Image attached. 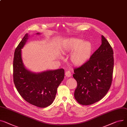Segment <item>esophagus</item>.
Returning a JSON list of instances; mask_svg holds the SVG:
<instances>
[{
	"mask_svg": "<svg viewBox=\"0 0 127 127\" xmlns=\"http://www.w3.org/2000/svg\"><path fill=\"white\" fill-rule=\"evenodd\" d=\"M65 75L67 77H70V76L71 75V73L69 71H66L65 72Z\"/></svg>",
	"mask_w": 127,
	"mask_h": 127,
	"instance_id": "34e87169",
	"label": "esophagus"
}]
</instances>
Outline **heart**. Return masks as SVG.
<instances>
[{
  "mask_svg": "<svg viewBox=\"0 0 127 127\" xmlns=\"http://www.w3.org/2000/svg\"><path fill=\"white\" fill-rule=\"evenodd\" d=\"M92 46L89 41H83L80 39H71L65 41L62 47L63 54H70V60L75 66H80L86 63L90 59Z\"/></svg>",
  "mask_w": 127,
  "mask_h": 127,
  "instance_id": "b5f03b06",
  "label": "heart"
}]
</instances>
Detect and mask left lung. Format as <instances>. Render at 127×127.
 <instances>
[{
  "label": "left lung",
  "instance_id": "obj_1",
  "mask_svg": "<svg viewBox=\"0 0 127 127\" xmlns=\"http://www.w3.org/2000/svg\"><path fill=\"white\" fill-rule=\"evenodd\" d=\"M114 67L113 49L102 36V44L84 64L74 69L77 82L74 97L82 105L94 104L107 94L111 85Z\"/></svg>",
  "mask_w": 127,
  "mask_h": 127
}]
</instances>
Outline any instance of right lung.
<instances>
[{
  "label": "right lung",
  "instance_id": "right-lung-1",
  "mask_svg": "<svg viewBox=\"0 0 127 127\" xmlns=\"http://www.w3.org/2000/svg\"><path fill=\"white\" fill-rule=\"evenodd\" d=\"M28 39L27 33L15 50L14 83L19 94L25 101L38 107L45 108L54 102L57 88L64 79V70L61 68L36 73L25 68L22 60L21 49Z\"/></svg>",
  "mask_w": 127,
  "mask_h": 127
}]
</instances>
